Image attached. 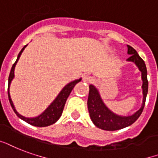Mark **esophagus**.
I'll return each instance as SVG.
<instances>
[{
  "instance_id": "obj_1",
  "label": "esophagus",
  "mask_w": 158,
  "mask_h": 158,
  "mask_svg": "<svg viewBox=\"0 0 158 158\" xmlns=\"http://www.w3.org/2000/svg\"><path fill=\"white\" fill-rule=\"evenodd\" d=\"M82 80H83L84 82L90 83V82H92V81H93V78L92 77L88 76V75H85V76H83V77H82Z\"/></svg>"
}]
</instances>
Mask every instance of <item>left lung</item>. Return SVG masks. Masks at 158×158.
<instances>
[{"label": "left lung", "instance_id": "left-lung-1", "mask_svg": "<svg viewBox=\"0 0 158 158\" xmlns=\"http://www.w3.org/2000/svg\"><path fill=\"white\" fill-rule=\"evenodd\" d=\"M127 54L130 55L129 58L127 59V61L135 64L142 73V106L133 114L128 116H121L116 114L111 110H110L104 103L98 89L94 85L91 84L89 86L90 90H89L88 100H87V107H88L90 117L97 127L105 131H116L129 127L137 121L140 115L142 114V110L145 106L146 97L148 91V72H147L145 62L140 57L136 50L128 45H127Z\"/></svg>", "mask_w": 158, "mask_h": 158}]
</instances>
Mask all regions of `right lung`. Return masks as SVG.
<instances>
[{
  "mask_svg": "<svg viewBox=\"0 0 158 158\" xmlns=\"http://www.w3.org/2000/svg\"><path fill=\"white\" fill-rule=\"evenodd\" d=\"M27 45H26L20 52H19L18 56H17V58H16V61L15 63L13 64L12 67L10 69V75H9V78H8V98H9V102H10V104L11 107H12L13 111H15V113L16 114V116L21 118V120L25 121L26 123H29L31 125L35 126V127H47V126H50L55 123L56 122H57V120L61 117V113H62V111H63L64 106H65V103H66V101L67 99V97H69L70 93L72 92V89L74 88V86H76V84H77L79 81H81V78H79V79H77V80H74L69 82L68 84H66V86H64L63 88L61 89V91L59 92V94L56 96L54 101L52 102L49 106H47V108L45 109V111L43 112H41V114L36 116V117H26L21 116V114H19L18 111H16V107L13 104V102L11 100V97H10V86L11 81L15 77V74H14V72H15V67H16V65L17 63V61L20 59V56H21V53L23 52V51L25 50V48L27 47Z\"/></svg>",
  "mask_w": 158,
  "mask_h": 158,
  "instance_id": "obj_1",
  "label": "right lung"
}]
</instances>
